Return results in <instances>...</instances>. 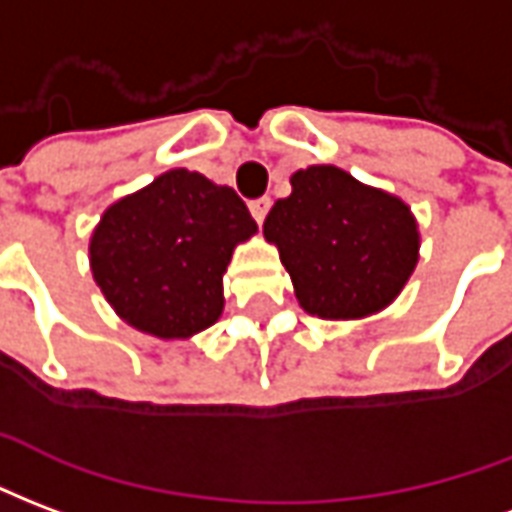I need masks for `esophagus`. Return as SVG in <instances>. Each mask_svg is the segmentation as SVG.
Segmentation results:
<instances>
[{
  "label": "esophagus",
  "instance_id": "obj_1",
  "mask_svg": "<svg viewBox=\"0 0 512 512\" xmlns=\"http://www.w3.org/2000/svg\"><path fill=\"white\" fill-rule=\"evenodd\" d=\"M270 204H272V201L267 199V196H264V199H256V201H251V204H248V207H251V215H253V220H256V223H261V220L267 218V212H270Z\"/></svg>",
  "mask_w": 512,
  "mask_h": 512
}]
</instances>
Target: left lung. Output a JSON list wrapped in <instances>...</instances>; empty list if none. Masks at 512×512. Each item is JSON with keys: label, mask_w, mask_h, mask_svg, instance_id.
Instances as JSON below:
<instances>
[{"label": "left lung", "mask_w": 512, "mask_h": 512, "mask_svg": "<svg viewBox=\"0 0 512 512\" xmlns=\"http://www.w3.org/2000/svg\"><path fill=\"white\" fill-rule=\"evenodd\" d=\"M289 182L264 237L281 253L302 311L349 322L393 305L420 259L412 207L338 166H308Z\"/></svg>", "instance_id": "left-lung-1"}]
</instances>
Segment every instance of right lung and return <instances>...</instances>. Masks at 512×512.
<instances>
[{"mask_svg": "<svg viewBox=\"0 0 512 512\" xmlns=\"http://www.w3.org/2000/svg\"><path fill=\"white\" fill-rule=\"evenodd\" d=\"M256 231L234 190L199 171L171 169L100 215L89 267L122 322L185 341L220 319L231 253Z\"/></svg>", "mask_w": 512, "mask_h": 512, "instance_id": "add662e5", "label": "right lung"}]
</instances>
